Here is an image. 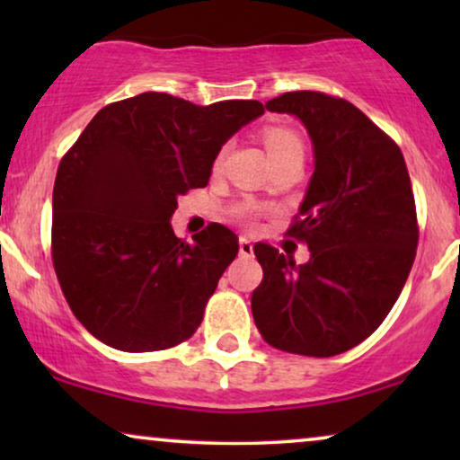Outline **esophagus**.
Wrapping results in <instances>:
<instances>
[{"mask_svg":"<svg viewBox=\"0 0 460 460\" xmlns=\"http://www.w3.org/2000/svg\"><path fill=\"white\" fill-rule=\"evenodd\" d=\"M238 251H241L243 257H251L253 255V243H251L247 236H241V241H238Z\"/></svg>","mask_w":460,"mask_h":460,"instance_id":"esophagus-1","label":"esophagus"}]
</instances>
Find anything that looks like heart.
Wrapping results in <instances>:
<instances>
[{"mask_svg": "<svg viewBox=\"0 0 460 460\" xmlns=\"http://www.w3.org/2000/svg\"><path fill=\"white\" fill-rule=\"evenodd\" d=\"M263 142H266L268 155H270V159H272V163L282 161V159H293V156H297V159H304V155H305L304 140H301L299 134H295L293 129L268 128L266 131H263ZM224 155H226L224 150H219L216 161H213V167H216V169L222 167ZM234 216L247 219L251 216V207H247V205L236 207Z\"/></svg>", "mask_w": 460, "mask_h": 460, "instance_id": "obj_1", "label": "heart"}]
</instances>
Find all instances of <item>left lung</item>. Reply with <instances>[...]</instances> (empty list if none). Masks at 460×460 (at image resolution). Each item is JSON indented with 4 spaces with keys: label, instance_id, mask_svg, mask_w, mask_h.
I'll return each instance as SVG.
<instances>
[{
    "label": "left lung",
    "instance_id": "8db88e82",
    "mask_svg": "<svg viewBox=\"0 0 460 460\" xmlns=\"http://www.w3.org/2000/svg\"><path fill=\"white\" fill-rule=\"evenodd\" d=\"M301 119L316 167L287 236L310 247L295 266L272 244L251 297L263 341L288 354H343L379 329L400 297L419 243L417 205L398 144L348 100L287 92L266 102Z\"/></svg>",
    "mask_w": 460,
    "mask_h": 460
}]
</instances>
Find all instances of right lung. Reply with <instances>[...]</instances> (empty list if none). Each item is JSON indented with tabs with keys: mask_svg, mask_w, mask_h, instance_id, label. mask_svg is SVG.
<instances>
[{
	"mask_svg": "<svg viewBox=\"0 0 460 460\" xmlns=\"http://www.w3.org/2000/svg\"><path fill=\"white\" fill-rule=\"evenodd\" d=\"M263 115L257 100L197 106L146 92L98 111L62 156L52 261L75 318L121 351L169 349L194 335L238 238L209 224L173 234L178 197L207 186L224 142Z\"/></svg>",
	"mask_w": 460,
	"mask_h": 460,
	"instance_id": "1",
	"label": "right lung"
}]
</instances>
